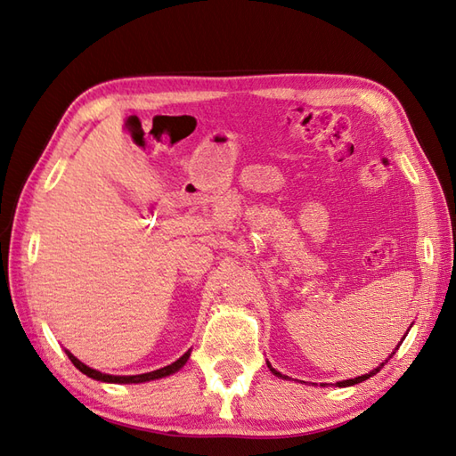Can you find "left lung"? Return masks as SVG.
I'll use <instances>...</instances> for the list:
<instances>
[{
	"instance_id": "obj_1",
	"label": "left lung",
	"mask_w": 456,
	"mask_h": 456,
	"mask_svg": "<svg viewBox=\"0 0 456 456\" xmlns=\"http://www.w3.org/2000/svg\"><path fill=\"white\" fill-rule=\"evenodd\" d=\"M391 356H393V354H391ZM391 356H388V358H391ZM387 362H388V360H385V363H387ZM385 363H381V365H379V368H375V370H373V371H370V373H365V375H362V377H356V379H346V381H338L337 385H338V387H350V385H356V383H362V381H365V379H370V377H371V375H375L377 371H381V368H383V365H385ZM269 368H271V363H269ZM271 371H273L274 375H279V377H282V375H281L279 371H276V370H273V368H271ZM284 379H286V375H284Z\"/></svg>"
}]
</instances>
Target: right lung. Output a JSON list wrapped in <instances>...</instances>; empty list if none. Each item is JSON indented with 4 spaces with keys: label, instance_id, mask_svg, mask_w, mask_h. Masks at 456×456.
Returning <instances> with one entry per match:
<instances>
[{
    "label": "right lung",
    "instance_id": "right-lung-1",
    "mask_svg": "<svg viewBox=\"0 0 456 456\" xmlns=\"http://www.w3.org/2000/svg\"><path fill=\"white\" fill-rule=\"evenodd\" d=\"M65 354H68L69 360L73 362V365L79 371H83L85 375L93 377V379L96 381H104V383H142V381H151V379H159V377H166V375H172L175 373L180 368H183L185 362L190 360V352H185L183 356L180 360H175L174 363L166 365V368H160L157 371H151V373H141V375H108V373H100L93 368H88V365H85L83 362L77 360L71 352L65 350Z\"/></svg>",
    "mask_w": 456,
    "mask_h": 456
}]
</instances>
